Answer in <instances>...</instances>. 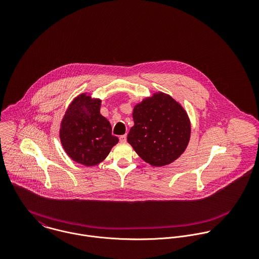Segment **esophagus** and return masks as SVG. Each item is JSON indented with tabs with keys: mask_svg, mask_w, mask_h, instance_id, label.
Returning a JSON list of instances; mask_svg holds the SVG:
<instances>
[{
	"mask_svg": "<svg viewBox=\"0 0 259 259\" xmlns=\"http://www.w3.org/2000/svg\"><path fill=\"white\" fill-rule=\"evenodd\" d=\"M119 142H120V143H125V142H126V135L120 136V137H119Z\"/></svg>",
	"mask_w": 259,
	"mask_h": 259,
	"instance_id": "esophagus-1",
	"label": "esophagus"
}]
</instances>
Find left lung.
Segmentation results:
<instances>
[{"mask_svg": "<svg viewBox=\"0 0 259 259\" xmlns=\"http://www.w3.org/2000/svg\"><path fill=\"white\" fill-rule=\"evenodd\" d=\"M133 118L127 143L148 164L168 165L185 152L191 123L184 107L171 96L153 93L134 107Z\"/></svg>", "mask_w": 259, "mask_h": 259, "instance_id": "1", "label": "left lung"}]
</instances>
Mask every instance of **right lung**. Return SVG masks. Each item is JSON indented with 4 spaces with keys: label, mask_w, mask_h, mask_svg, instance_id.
<instances>
[{
    "label": "right lung",
    "mask_w": 259,
    "mask_h": 259,
    "mask_svg": "<svg viewBox=\"0 0 259 259\" xmlns=\"http://www.w3.org/2000/svg\"><path fill=\"white\" fill-rule=\"evenodd\" d=\"M102 101L80 94L69 105L60 124V141L69 157L88 167L101 163L118 139L110 121L101 114Z\"/></svg>",
    "instance_id": "1"
}]
</instances>
